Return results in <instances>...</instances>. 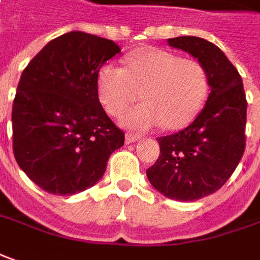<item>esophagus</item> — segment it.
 Listing matches in <instances>:
<instances>
[{"instance_id": "34e87169", "label": "esophagus", "mask_w": 260, "mask_h": 260, "mask_svg": "<svg viewBox=\"0 0 260 260\" xmlns=\"http://www.w3.org/2000/svg\"><path fill=\"white\" fill-rule=\"evenodd\" d=\"M141 139V134L133 133V132H128L126 134V141L127 143H133V141H137Z\"/></svg>"}]
</instances>
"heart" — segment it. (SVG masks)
I'll list each match as a JSON object with an SVG mask.
<instances>
[{
	"instance_id": "b5f03b06",
	"label": "heart",
	"mask_w": 260,
	"mask_h": 260,
	"mask_svg": "<svg viewBox=\"0 0 260 260\" xmlns=\"http://www.w3.org/2000/svg\"><path fill=\"white\" fill-rule=\"evenodd\" d=\"M141 105L124 116L127 126L136 128L162 124L177 130L189 124L200 113L209 92V75L195 58L175 52L143 48L126 58V68L114 63L102 66L98 93L109 114L119 117L140 98Z\"/></svg>"
}]
</instances>
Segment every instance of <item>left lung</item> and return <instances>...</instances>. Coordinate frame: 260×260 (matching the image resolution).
<instances>
[{"label": "left lung", "instance_id": "obj_1", "mask_svg": "<svg viewBox=\"0 0 260 260\" xmlns=\"http://www.w3.org/2000/svg\"><path fill=\"white\" fill-rule=\"evenodd\" d=\"M168 45L205 65L211 93L187 128L157 139L160 155L147 178L167 198L195 201L222 187L242 158L248 102L241 75L216 45L198 37L171 38Z\"/></svg>", "mask_w": 260, "mask_h": 260}]
</instances>
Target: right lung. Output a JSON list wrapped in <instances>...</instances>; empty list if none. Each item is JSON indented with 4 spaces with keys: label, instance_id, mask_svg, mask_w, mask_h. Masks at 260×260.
Wrapping results in <instances>:
<instances>
[{
    "label": "right lung",
    "instance_id": "add662e5",
    "mask_svg": "<svg viewBox=\"0 0 260 260\" xmlns=\"http://www.w3.org/2000/svg\"><path fill=\"white\" fill-rule=\"evenodd\" d=\"M120 52L106 38L72 31L52 39L21 75L12 106L18 166L38 187L73 195L99 181L124 144L99 102L98 75Z\"/></svg>",
    "mask_w": 260,
    "mask_h": 260
}]
</instances>
